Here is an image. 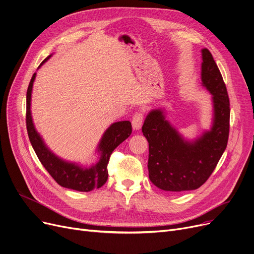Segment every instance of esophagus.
<instances>
[{
    "instance_id": "obj_1",
    "label": "esophagus",
    "mask_w": 254,
    "mask_h": 254,
    "mask_svg": "<svg viewBox=\"0 0 254 254\" xmlns=\"http://www.w3.org/2000/svg\"><path fill=\"white\" fill-rule=\"evenodd\" d=\"M131 125L133 130H139L143 125V113L142 112H137L133 115V118L131 120Z\"/></svg>"
}]
</instances>
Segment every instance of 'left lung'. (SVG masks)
<instances>
[{"instance_id": "left-lung-1", "label": "left lung", "mask_w": 254, "mask_h": 254, "mask_svg": "<svg viewBox=\"0 0 254 254\" xmlns=\"http://www.w3.org/2000/svg\"><path fill=\"white\" fill-rule=\"evenodd\" d=\"M201 86L212 95L211 127L194 139H188L167 120L165 108L161 107L148 112L142 127L149 143V178L165 191L193 190L201 187L227 147L230 103L226 85L206 49H201Z\"/></svg>"}]
</instances>
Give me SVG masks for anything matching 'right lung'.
Returning a JSON list of instances; mask_svg holds the SVG:
<instances>
[{
  "label": "right lung",
  "mask_w": 254,
  "mask_h": 254,
  "mask_svg": "<svg viewBox=\"0 0 254 254\" xmlns=\"http://www.w3.org/2000/svg\"><path fill=\"white\" fill-rule=\"evenodd\" d=\"M53 55L45 59L38 68L47 63ZM36 73L33 74L26 94V127L28 136L35 154L43 167L61 187L77 191H91L101 188L107 181V164L113 150L126 141L131 133V124L128 121L111 124L103 132L96 147L97 161L90 166L64 160L55 154L45 144L40 133L35 128L31 113V97Z\"/></svg>",
  "instance_id": "right-lung-1"
}]
</instances>
